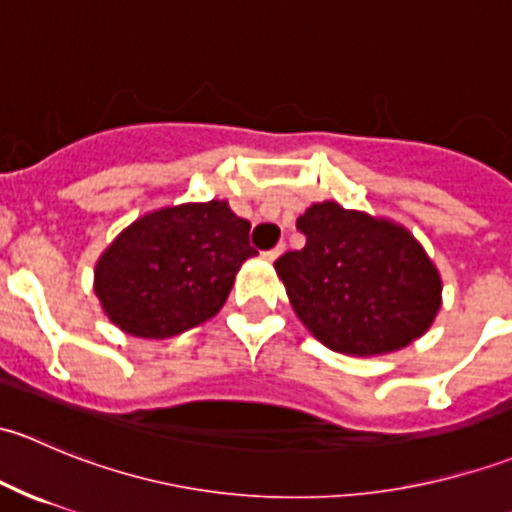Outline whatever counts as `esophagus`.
<instances>
[{
  "mask_svg": "<svg viewBox=\"0 0 512 512\" xmlns=\"http://www.w3.org/2000/svg\"><path fill=\"white\" fill-rule=\"evenodd\" d=\"M282 252H285V245H282V242H280V245H277V247H272V250H267L265 257H267V260H277V257H280Z\"/></svg>",
  "mask_w": 512,
  "mask_h": 512,
  "instance_id": "obj_1",
  "label": "esophagus"
}]
</instances>
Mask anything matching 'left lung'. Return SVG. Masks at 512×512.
<instances>
[{"label":"left lung","mask_w":512,"mask_h":512,"mask_svg":"<svg viewBox=\"0 0 512 512\" xmlns=\"http://www.w3.org/2000/svg\"><path fill=\"white\" fill-rule=\"evenodd\" d=\"M297 230L307 245L275 267L297 317L324 347L386 354L431 327L441 277L404 227L329 200L299 215Z\"/></svg>","instance_id":"8db88e82"}]
</instances>
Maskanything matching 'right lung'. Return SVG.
Here are the masks:
<instances>
[{
    "instance_id": "right-lung-1",
    "label": "right lung",
    "mask_w": 512,
    "mask_h": 512,
    "mask_svg": "<svg viewBox=\"0 0 512 512\" xmlns=\"http://www.w3.org/2000/svg\"><path fill=\"white\" fill-rule=\"evenodd\" d=\"M250 247V223L223 200L143 215L96 265V294L116 327L165 339L215 317Z\"/></svg>"
}]
</instances>
